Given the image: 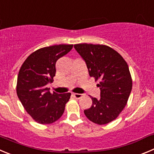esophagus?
I'll return each mask as SVG.
<instances>
[{
  "instance_id": "34e87169",
  "label": "esophagus",
  "mask_w": 154,
  "mask_h": 154,
  "mask_svg": "<svg viewBox=\"0 0 154 154\" xmlns=\"http://www.w3.org/2000/svg\"><path fill=\"white\" fill-rule=\"evenodd\" d=\"M72 95L73 97L76 99H80L82 97V94H80V93H73Z\"/></svg>"
}]
</instances>
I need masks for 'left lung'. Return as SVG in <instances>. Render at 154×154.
<instances>
[{
    "label": "left lung",
    "mask_w": 154,
    "mask_h": 154,
    "mask_svg": "<svg viewBox=\"0 0 154 154\" xmlns=\"http://www.w3.org/2000/svg\"><path fill=\"white\" fill-rule=\"evenodd\" d=\"M74 48L85 61L90 77L100 80V98L91 97V107L84 110L87 119L98 125L116 119L124 109L132 89L128 66L120 54L103 45L77 44Z\"/></svg>",
    "instance_id": "obj_1"
}]
</instances>
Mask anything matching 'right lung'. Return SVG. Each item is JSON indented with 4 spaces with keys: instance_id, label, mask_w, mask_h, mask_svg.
Returning <instances> with one entry per match:
<instances>
[{
    "instance_id": "add662e5",
    "label": "right lung",
    "mask_w": 154,
    "mask_h": 154,
    "mask_svg": "<svg viewBox=\"0 0 154 154\" xmlns=\"http://www.w3.org/2000/svg\"><path fill=\"white\" fill-rule=\"evenodd\" d=\"M73 45H56L32 53L21 66L17 93L26 111L39 124H51L60 119L70 93H50L47 85L55 76L56 61L72 49Z\"/></svg>"
}]
</instances>
